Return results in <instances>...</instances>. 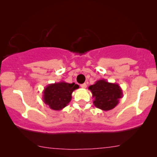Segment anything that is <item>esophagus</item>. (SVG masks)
Returning <instances> with one entry per match:
<instances>
[{"mask_svg": "<svg viewBox=\"0 0 157 157\" xmlns=\"http://www.w3.org/2000/svg\"><path fill=\"white\" fill-rule=\"evenodd\" d=\"M86 86H87V85H86V83H83V84H81L80 85V87L82 88V89H86Z\"/></svg>", "mask_w": 157, "mask_h": 157, "instance_id": "obj_1", "label": "esophagus"}]
</instances>
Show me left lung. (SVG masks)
Wrapping results in <instances>:
<instances>
[{"label": "left lung", "instance_id": "left-lung-1", "mask_svg": "<svg viewBox=\"0 0 157 157\" xmlns=\"http://www.w3.org/2000/svg\"><path fill=\"white\" fill-rule=\"evenodd\" d=\"M94 98L93 103L102 111H109L116 107L122 97V89L117 83L105 80H97L89 87Z\"/></svg>", "mask_w": 157, "mask_h": 157}]
</instances>
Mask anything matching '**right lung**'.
<instances>
[{
	"label": "right lung",
	"mask_w": 157,
	"mask_h": 157,
	"mask_svg": "<svg viewBox=\"0 0 157 157\" xmlns=\"http://www.w3.org/2000/svg\"><path fill=\"white\" fill-rule=\"evenodd\" d=\"M78 85L68 83L64 81L48 84L43 91L44 102L55 111H60L71 100V94L78 89Z\"/></svg>",
	"instance_id": "add662e5"
}]
</instances>
